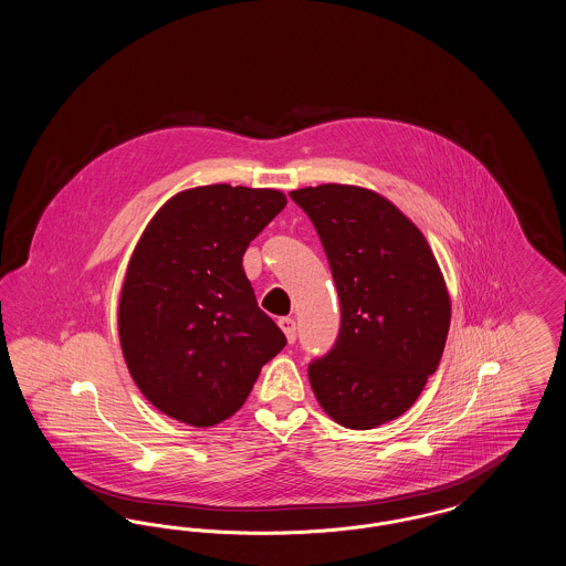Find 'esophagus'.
I'll list each match as a JSON object with an SVG mask.
<instances>
[{
	"label": "esophagus",
	"instance_id": "1",
	"mask_svg": "<svg viewBox=\"0 0 566 566\" xmlns=\"http://www.w3.org/2000/svg\"><path fill=\"white\" fill-rule=\"evenodd\" d=\"M280 324V328L284 331V335H286V339H289V344H295L296 339V326L295 321L293 318H280L277 321Z\"/></svg>",
	"mask_w": 566,
	"mask_h": 566
}]
</instances>
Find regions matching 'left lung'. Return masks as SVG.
<instances>
[{
  "mask_svg": "<svg viewBox=\"0 0 566 566\" xmlns=\"http://www.w3.org/2000/svg\"><path fill=\"white\" fill-rule=\"evenodd\" d=\"M312 218L342 305L335 348L307 369L324 411L369 431L405 413L437 371L452 301L422 231L386 197L352 185L291 192Z\"/></svg>",
  "mask_w": 566,
  "mask_h": 566,
  "instance_id": "obj_1",
  "label": "left lung"
}]
</instances>
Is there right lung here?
<instances>
[{
    "label": "right lung",
    "mask_w": 566,
    "mask_h": 566,
    "mask_svg": "<svg viewBox=\"0 0 566 566\" xmlns=\"http://www.w3.org/2000/svg\"><path fill=\"white\" fill-rule=\"evenodd\" d=\"M284 206L275 189L180 190L135 243L118 339L137 388L165 416L197 429L220 424L286 346L242 265L245 248Z\"/></svg>",
    "instance_id": "1"
}]
</instances>
